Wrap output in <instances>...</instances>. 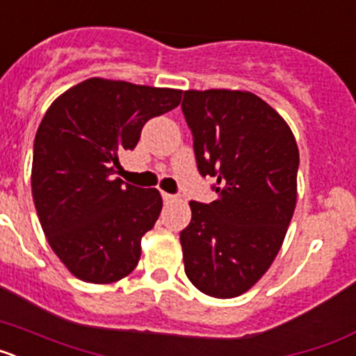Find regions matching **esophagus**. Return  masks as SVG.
I'll return each mask as SVG.
<instances>
[{
	"instance_id": "1",
	"label": "esophagus",
	"mask_w": 356,
	"mask_h": 356,
	"mask_svg": "<svg viewBox=\"0 0 356 356\" xmlns=\"http://www.w3.org/2000/svg\"><path fill=\"white\" fill-rule=\"evenodd\" d=\"M162 200L165 201V203H171V201H175V196L169 193H162Z\"/></svg>"
}]
</instances>
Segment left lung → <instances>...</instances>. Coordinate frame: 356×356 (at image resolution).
I'll return each mask as SVG.
<instances>
[{
  "label": "left lung",
  "instance_id": "1",
  "mask_svg": "<svg viewBox=\"0 0 356 356\" xmlns=\"http://www.w3.org/2000/svg\"><path fill=\"white\" fill-rule=\"evenodd\" d=\"M181 110L197 171L217 180L216 201L188 203L185 275L203 294L235 298L266 275L284 244L300 151L284 118L248 90H185Z\"/></svg>",
  "mask_w": 356,
  "mask_h": 356
}]
</instances>
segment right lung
<instances>
[{
  "mask_svg": "<svg viewBox=\"0 0 356 356\" xmlns=\"http://www.w3.org/2000/svg\"><path fill=\"white\" fill-rule=\"evenodd\" d=\"M181 90L89 78L58 96L33 143L31 194L49 246L76 278L114 284L135 269L140 238L162 210L156 188L115 178L151 118Z\"/></svg>",
  "mask_w": 356,
  "mask_h": 356,
  "instance_id": "add662e5",
  "label": "right lung"
}]
</instances>
